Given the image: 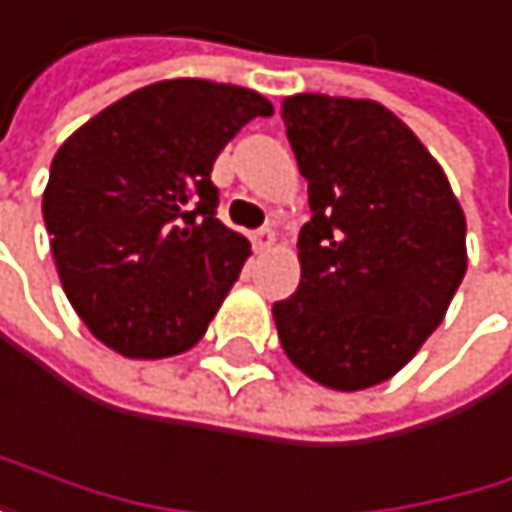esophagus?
I'll return each instance as SVG.
<instances>
[{
    "label": "esophagus",
    "mask_w": 512,
    "mask_h": 512,
    "mask_svg": "<svg viewBox=\"0 0 512 512\" xmlns=\"http://www.w3.org/2000/svg\"><path fill=\"white\" fill-rule=\"evenodd\" d=\"M250 241H253V247H256L259 253H265V250H271V247H274V241H277V238H274V232H271V229H259V232H253V238H250Z\"/></svg>",
    "instance_id": "1"
}]
</instances>
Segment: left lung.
<instances>
[{"label":"left lung","mask_w":512,"mask_h":512,"mask_svg":"<svg viewBox=\"0 0 512 512\" xmlns=\"http://www.w3.org/2000/svg\"><path fill=\"white\" fill-rule=\"evenodd\" d=\"M307 180L301 283L274 304L289 362L359 392L395 377L443 323L465 271V211L440 162L374 99L295 93L280 105Z\"/></svg>","instance_id":"1"}]
</instances>
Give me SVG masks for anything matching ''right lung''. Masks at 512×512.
Returning <instances> with one entry per match:
<instances>
[{"instance_id":"right-lung-1","label":"right lung","mask_w":512,"mask_h":512,"mask_svg":"<svg viewBox=\"0 0 512 512\" xmlns=\"http://www.w3.org/2000/svg\"><path fill=\"white\" fill-rule=\"evenodd\" d=\"M271 111L256 90L174 78L62 141L41 214L59 283L105 347L168 359L199 344L250 259V241L214 217L211 171L241 126Z\"/></svg>"}]
</instances>
